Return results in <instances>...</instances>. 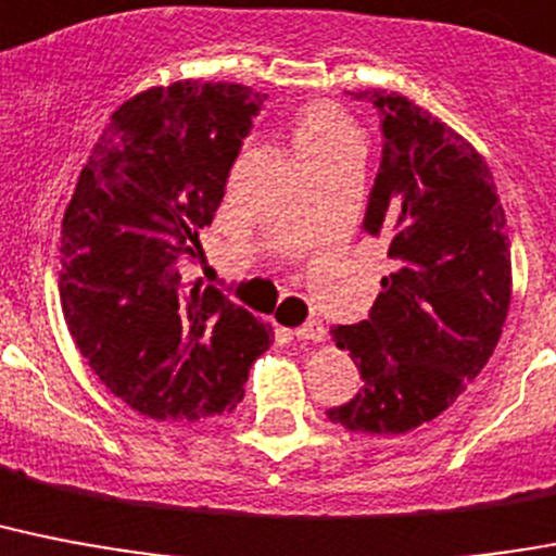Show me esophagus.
I'll return each instance as SVG.
<instances>
[{"label":"esophagus","mask_w":556,"mask_h":556,"mask_svg":"<svg viewBox=\"0 0 556 556\" xmlns=\"http://www.w3.org/2000/svg\"><path fill=\"white\" fill-rule=\"evenodd\" d=\"M293 337L305 342H323L325 337H328V331H325V325L319 323V319H311V323L300 325V328L293 331Z\"/></svg>","instance_id":"esophagus-1"}]
</instances>
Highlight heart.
<instances>
[{"label": "heart", "mask_w": 556, "mask_h": 556, "mask_svg": "<svg viewBox=\"0 0 556 556\" xmlns=\"http://www.w3.org/2000/svg\"><path fill=\"white\" fill-rule=\"evenodd\" d=\"M288 137L300 162L323 156V153L356 148V130L333 102H305L288 119Z\"/></svg>", "instance_id": "b5f03b06"}]
</instances>
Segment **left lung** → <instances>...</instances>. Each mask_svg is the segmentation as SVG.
<instances>
[{
	"label": "left lung",
	"mask_w": 556,
	"mask_h": 556,
	"mask_svg": "<svg viewBox=\"0 0 556 556\" xmlns=\"http://www.w3.org/2000/svg\"><path fill=\"white\" fill-rule=\"evenodd\" d=\"M380 111L382 162L363 231L394 270L371 319L337 325L363 374L328 419L363 434H405L440 417L485 368L511 305V239L489 162L463 134L396 90H359Z\"/></svg>",
	"instance_id": "obj_1"
}]
</instances>
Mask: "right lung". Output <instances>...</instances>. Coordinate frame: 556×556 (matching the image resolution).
<instances>
[{
  "mask_svg": "<svg viewBox=\"0 0 556 556\" xmlns=\"http://www.w3.org/2000/svg\"><path fill=\"white\" fill-rule=\"evenodd\" d=\"M263 105L237 83L179 79L122 102L62 219L59 302L85 363L151 419L231 414L270 325L216 288L182 282L200 256L242 137Z\"/></svg>",
  "mask_w": 556,
  "mask_h": 556,
  "instance_id": "add662e5",
  "label": "right lung"
}]
</instances>
